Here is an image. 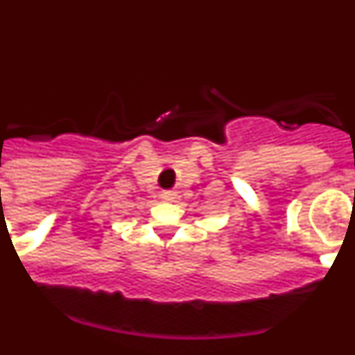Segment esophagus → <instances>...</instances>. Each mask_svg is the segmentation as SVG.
<instances>
[{"mask_svg": "<svg viewBox=\"0 0 355 355\" xmlns=\"http://www.w3.org/2000/svg\"><path fill=\"white\" fill-rule=\"evenodd\" d=\"M162 199L163 200H172V199H174V193H172V192H163L162 193Z\"/></svg>", "mask_w": 355, "mask_h": 355, "instance_id": "esophagus-1", "label": "esophagus"}]
</instances>
